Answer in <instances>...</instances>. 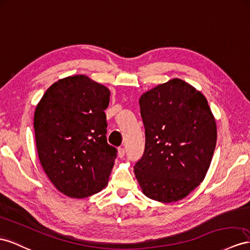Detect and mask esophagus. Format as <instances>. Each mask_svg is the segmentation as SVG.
<instances>
[{
    "label": "esophagus",
    "instance_id": "obj_1",
    "mask_svg": "<svg viewBox=\"0 0 250 250\" xmlns=\"http://www.w3.org/2000/svg\"><path fill=\"white\" fill-rule=\"evenodd\" d=\"M125 155V148H123V146H121V148H118V156H119L120 158H123Z\"/></svg>",
    "mask_w": 250,
    "mask_h": 250
}]
</instances>
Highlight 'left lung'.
Wrapping results in <instances>:
<instances>
[{
    "instance_id": "left-lung-1",
    "label": "left lung",
    "mask_w": 250,
    "mask_h": 250,
    "mask_svg": "<svg viewBox=\"0 0 250 250\" xmlns=\"http://www.w3.org/2000/svg\"><path fill=\"white\" fill-rule=\"evenodd\" d=\"M146 144L134 173L148 197L171 203L203 182L216 145V125L204 95L172 79L139 99Z\"/></svg>"
}]
</instances>
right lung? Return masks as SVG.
Masks as SVG:
<instances>
[{
  "instance_id": "add662e5",
  "label": "right lung",
  "mask_w": 250,
  "mask_h": 250,
  "mask_svg": "<svg viewBox=\"0 0 250 250\" xmlns=\"http://www.w3.org/2000/svg\"><path fill=\"white\" fill-rule=\"evenodd\" d=\"M110 91L86 76L55 82L37 105L34 127L40 163L54 186L82 198L104 188L117 156L107 144Z\"/></svg>"
}]
</instances>
